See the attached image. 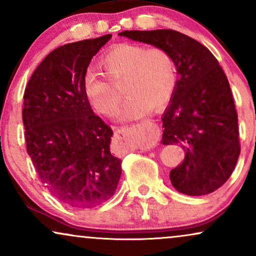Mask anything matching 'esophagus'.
<instances>
[{"instance_id":"34e87169","label":"esophagus","mask_w":256,"mask_h":256,"mask_svg":"<svg viewBox=\"0 0 256 256\" xmlns=\"http://www.w3.org/2000/svg\"><path fill=\"white\" fill-rule=\"evenodd\" d=\"M140 126H142V128H149V130H152V131L158 130L156 125H155L152 122H150V120H144V122H140ZM116 137L120 138V140H126V138L130 136V132H128V128H122V130L116 131Z\"/></svg>"}]
</instances>
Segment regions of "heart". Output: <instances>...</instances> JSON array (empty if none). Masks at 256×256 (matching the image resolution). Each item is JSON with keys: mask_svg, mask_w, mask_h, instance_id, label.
I'll use <instances>...</instances> for the list:
<instances>
[{"mask_svg": "<svg viewBox=\"0 0 256 256\" xmlns=\"http://www.w3.org/2000/svg\"><path fill=\"white\" fill-rule=\"evenodd\" d=\"M112 82L122 83V94L128 96L119 112L120 122L143 118L150 110H162L170 104L178 84L174 58L162 48L122 43L113 46L101 58ZM88 104L106 116L116 114L120 96L101 76L88 71L82 80Z\"/></svg>", "mask_w": 256, "mask_h": 256, "instance_id": "heart-1", "label": "heart"}]
</instances>
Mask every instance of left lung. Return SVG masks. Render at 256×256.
I'll return each instance as SVG.
<instances>
[{"mask_svg":"<svg viewBox=\"0 0 256 256\" xmlns=\"http://www.w3.org/2000/svg\"><path fill=\"white\" fill-rule=\"evenodd\" d=\"M119 36L165 49L174 58L178 84L161 116V143L179 144L185 158L170 179L184 195L216 192L230 178L240 152L234 98L218 60L198 40L174 30L122 31Z\"/></svg>","mask_w":256,"mask_h":256,"instance_id":"8db88e82","label":"left lung"}]
</instances>
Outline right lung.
<instances>
[{
  "instance_id": "right-lung-1",
  "label": "right lung",
  "mask_w": 256,
  "mask_h": 256,
  "mask_svg": "<svg viewBox=\"0 0 256 256\" xmlns=\"http://www.w3.org/2000/svg\"><path fill=\"white\" fill-rule=\"evenodd\" d=\"M112 34L64 44L46 55L24 92L25 140L38 177L64 204L91 208L116 192L122 160L110 154L113 131L95 116L82 80Z\"/></svg>"
}]
</instances>
